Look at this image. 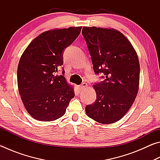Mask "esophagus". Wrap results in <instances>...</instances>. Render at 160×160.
<instances>
[{"label":"esophagus","mask_w":160,"mask_h":160,"mask_svg":"<svg viewBox=\"0 0 160 160\" xmlns=\"http://www.w3.org/2000/svg\"><path fill=\"white\" fill-rule=\"evenodd\" d=\"M87 87H88V84L85 83V82H84V83L82 84V85H80L79 86V88L80 89V90H83L84 88H87Z\"/></svg>","instance_id":"34e87169"}]
</instances>
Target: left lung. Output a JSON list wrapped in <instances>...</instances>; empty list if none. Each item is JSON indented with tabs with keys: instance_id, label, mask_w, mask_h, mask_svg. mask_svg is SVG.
<instances>
[{
	"instance_id": "obj_1",
	"label": "left lung",
	"mask_w": 160,
	"mask_h": 160,
	"mask_svg": "<svg viewBox=\"0 0 160 160\" xmlns=\"http://www.w3.org/2000/svg\"><path fill=\"white\" fill-rule=\"evenodd\" d=\"M82 34L94 72L106 77L93 85L97 99L87 105L86 114L100 123H115L128 112L138 92V56L129 40L116 29L84 27Z\"/></svg>"
}]
</instances>
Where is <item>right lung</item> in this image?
Returning a JSON list of instances; mask_svg holds the SVG:
<instances>
[{
    "label": "right lung",
    "instance_id": "add662e5",
    "mask_svg": "<svg viewBox=\"0 0 160 160\" xmlns=\"http://www.w3.org/2000/svg\"><path fill=\"white\" fill-rule=\"evenodd\" d=\"M81 29L70 27L42 32L22 54L18 90L26 110L36 120L52 121L62 117L75 96L73 87L63 75L55 74L63 63V49L75 41Z\"/></svg>",
    "mask_w": 160,
    "mask_h": 160
}]
</instances>
